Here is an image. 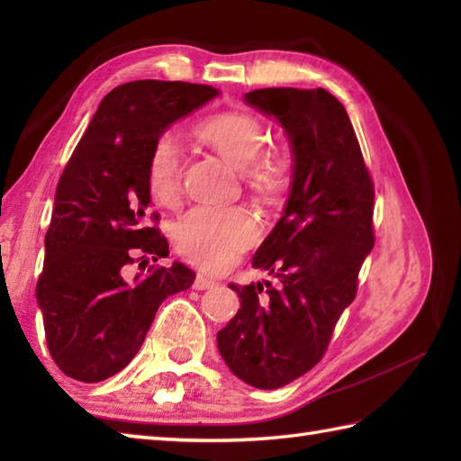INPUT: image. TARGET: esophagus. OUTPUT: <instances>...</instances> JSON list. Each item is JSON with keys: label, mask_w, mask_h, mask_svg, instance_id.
I'll list each match as a JSON object with an SVG mask.
<instances>
[{"label": "esophagus", "mask_w": 461, "mask_h": 461, "mask_svg": "<svg viewBox=\"0 0 461 461\" xmlns=\"http://www.w3.org/2000/svg\"><path fill=\"white\" fill-rule=\"evenodd\" d=\"M215 285H218V281L208 277V276H203V273H198V277H195V281H194V289H198V291L212 289Z\"/></svg>", "instance_id": "1"}]
</instances>
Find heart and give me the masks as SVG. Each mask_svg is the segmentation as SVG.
I'll use <instances>...</instances> for the list:
<instances>
[{
    "mask_svg": "<svg viewBox=\"0 0 461 461\" xmlns=\"http://www.w3.org/2000/svg\"><path fill=\"white\" fill-rule=\"evenodd\" d=\"M195 134L210 144L223 160L241 170L249 190L258 194L277 192L285 180L287 160L276 150H263L267 131L263 122L246 111L212 114L195 126ZM184 150L174 132H162L154 140L146 178L154 200L176 202L182 182ZM259 236L256 218L243 208L198 205L176 223V246L185 258L208 269H223L236 261Z\"/></svg>",
    "mask_w": 461,
    "mask_h": 461,
    "instance_id": "obj_1",
    "label": "heart"
}]
</instances>
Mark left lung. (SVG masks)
<instances>
[{
	"mask_svg": "<svg viewBox=\"0 0 461 461\" xmlns=\"http://www.w3.org/2000/svg\"><path fill=\"white\" fill-rule=\"evenodd\" d=\"M243 101L281 124L293 172L285 210L253 256V267L279 285L230 283L240 309L218 332V348L240 380L276 390L317 365L355 301L375 248V188L345 106L329 91L256 89Z\"/></svg>",
	"mask_w": 461,
	"mask_h": 461,
	"instance_id": "8db88e82",
	"label": "left lung"
}]
</instances>
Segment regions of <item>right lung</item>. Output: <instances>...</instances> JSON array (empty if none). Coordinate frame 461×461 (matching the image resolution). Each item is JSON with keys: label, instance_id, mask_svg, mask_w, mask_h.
<instances>
[{"label": "right lung", "instance_id": "1", "mask_svg": "<svg viewBox=\"0 0 461 461\" xmlns=\"http://www.w3.org/2000/svg\"><path fill=\"white\" fill-rule=\"evenodd\" d=\"M218 95L182 81L116 86L65 166L35 297L47 348L67 376L89 384L114 376L140 350L162 301L192 287L195 273L180 261L146 276L129 266L168 256V241L146 223L154 140Z\"/></svg>", "mask_w": 461, "mask_h": 461}]
</instances>
